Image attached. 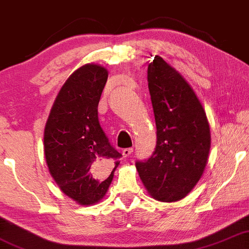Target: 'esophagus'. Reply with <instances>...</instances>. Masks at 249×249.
<instances>
[{
    "instance_id": "34e87169",
    "label": "esophagus",
    "mask_w": 249,
    "mask_h": 249,
    "mask_svg": "<svg viewBox=\"0 0 249 249\" xmlns=\"http://www.w3.org/2000/svg\"><path fill=\"white\" fill-rule=\"evenodd\" d=\"M132 152H133V148H125V149H123V156L124 157L131 156Z\"/></svg>"
}]
</instances>
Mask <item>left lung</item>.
Wrapping results in <instances>:
<instances>
[{"label": "left lung", "mask_w": 249, "mask_h": 249, "mask_svg": "<svg viewBox=\"0 0 249 249\" xmlns=\"http://www.w3.org/2000/svg\"><path fill=\"white\" fill-rule=\"evenodd\" d=\"M147 79L157 140L152 156L135 166L154 199L172 202L186 196L202 176L210 128L193 89L162 57L148 64Z\"/></svg>", "instance_id": "8db88e82"}]
</instances>
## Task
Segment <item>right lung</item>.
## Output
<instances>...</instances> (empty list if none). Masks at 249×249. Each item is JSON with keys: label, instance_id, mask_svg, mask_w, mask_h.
<instances>
[{"label": "right lung", "instance_id": "1", "mask_svg": "<svg viewBox=\"0 0 249 249\" xmlns=\"http://www.w3.org/2000/svg\"><path fill=\"white\" fill-rule=\"evenodd\" d=\"M108 71L86 64L74 71L56 97L45 127V156L50 175L78 203L101 200L122 154L109 142L97 116Z\"/></svg>", "mask_w": 249, "mask_h": 249}]
</instances>
